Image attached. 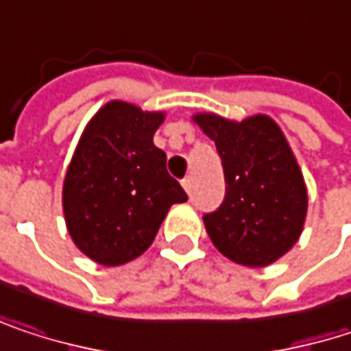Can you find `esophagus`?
Here are the masks:
<instances>
[{"instance_id": "34e87169", "label": "esophagus", "mask_w": 351, "mask_h": 351, "mask_svg": "<svg viewBox=\"0 0 351 351\" xmlns=\"http://www.w3.org/2000/svg\"><path fill=\"white\" fill-rule=\"evenodd\" d=\"M182 186H184V191L191 195V186H193V178L191 176H186V178H182Z\"/></svg>"}]
</instances>
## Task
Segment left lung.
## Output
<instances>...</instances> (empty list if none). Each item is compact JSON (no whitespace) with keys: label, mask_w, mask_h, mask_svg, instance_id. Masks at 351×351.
I'll return each mask as SVG.
<instances>
[{"label":"left lung","mask_w":351,"mask_h":351,"mask_svg":"<svg viewBox=\"0 0 351 351\" xmlns=\"http://www.w3.org/2000/svg\"><path fill=\"white\" fill-rule=\"evenodd\" d=\"M195 122L215 141L225 173V199L203 221L213 245L231 261L265 267L300 239L307 191L295 156L269 116L243 122L197 114Z\"/></svg>","instance_id":"obj_1"}]
</instances>
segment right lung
Segmentation results:
<instances>
[{
  "label": "right lung",
  "instance_id": "add662e5",
  "mask_svg": "<svg viewBox=\"0 0 351 351\" xmlns=\"http://www.w3.org/2000/svg\"><path fill=\"white\" fill-rule=\"evenodd\" d=\"M162 112L108 102L90 120L64 180L66 225L82 253L122 265L152 245L171 205L189 197L152 136Z\"/></svg>",
  "mask_w": 351,
  "mask_h": 351
}]
</instances>
